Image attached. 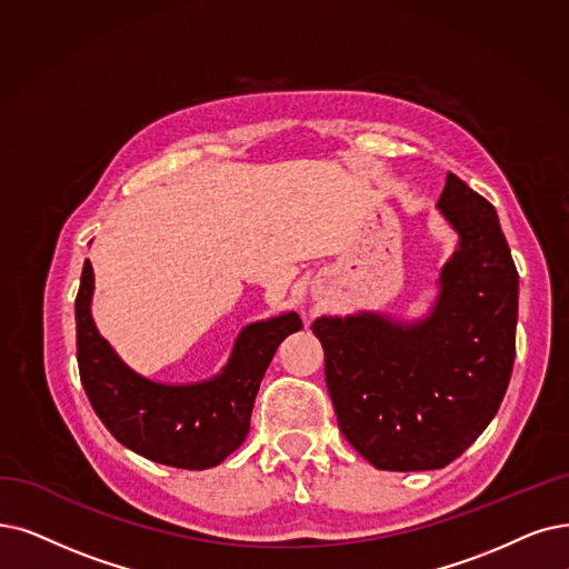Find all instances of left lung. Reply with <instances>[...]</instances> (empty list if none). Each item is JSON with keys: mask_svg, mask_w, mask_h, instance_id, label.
Returning <instances> with one entry per match:
<instances>
[{"mask_svg": "<svg viewBox=\"0 0 569 569\" xmlns=\"http://www.w3.org/2000/svg\"><path fill=\"white\" fill-rule=\"evenodd\" d=\"M439 210L460 233L425 322L320 317L338 427L385 471L441 469L479 439L505 399L516 357L518 270L490 202L448 172Z\"/></svg>", "mask_w": 569, "mask_h": 569, "instance_id": "1", "label": "left lung"}]
</instances>
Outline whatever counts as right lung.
<instances>
[{
    "instance_id": "add662e5",
    "label": "right lung",
    "mask_w": 569,
    "mask_h": 569,
    "mask_svg": "<svg viewBox=\"0 0 569 569\" xmlns=\"http://www.w3.org/2000/svg\"><path fill=\"white\" fill-rule=\"evenodd\" d=\"M93 268L83 263L74 301L77 361L90 406L113 439L138 456L177 469H208L244 441L261 378L282 340L299 331L287 312L242 329L221 376L198 385H158L109 348L90 317Z\"/></svg>"
}]
</instances>
